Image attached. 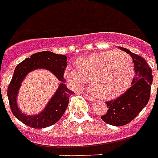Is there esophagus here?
Wrapping results in <instances>:
<instances>
[{
	"mask_svg": "<svg viewBox=\"0 0 158 158\" xmlns=\"http://www.w3.org/2000/svg\"><path fill=\"white\" fill-rule=\"evenodd\" d=\"M85 98H86L88 100H89L90 102H94V100H95V98H94V97L90 96V95H89V94H85Z\"/></svg>",
	"mask_w": 158,
	"mask_h": 158,
	"instance_id": "1",
	"label": "esophagus"
}]
</instances>
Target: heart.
<instances>
[{"label": "heart", "instance_id": "b5f03b06", "mask_svg": "<svg viewBox=\"0 0 158 158\" xmlns=\"http://www.w3.org/2000/svg\"><path fill=\"white\" fill-rule=\"evenodd\" d=\"M77 68H67V81L74 88H81L91 81V91L102 99L115 98L124 93L134 75L131 57L120 51L82 57L77 62Z\"/></svg>", "mask_w": 158, "mask_h": 158}]
</instances>
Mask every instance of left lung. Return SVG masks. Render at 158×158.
<instances>
[{
  "instance_id": "8db88e82",
  "label": "left lung",
  "mask_w": 158,
  "mask_h": 158,
  "mask_svg": "<svg viewBox=\"0 0 158 158\" xmlns=\"http://www.w3.org/2000/svg\"><path fill=\"white\" fill-rule=\"evenodd\" d=\"M119 48L132 57L135 74L131 87L120 97L107 102V111L101 116L104 122L115 126L127 125L145 107L149 101L152 84V69L146 60L126 48Z\"/></svg>"
}]
</instances>
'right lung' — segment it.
<instances>
[{"label":"right lung","instance_id":"add662e5","mask_svg":"<svg viewBox=\"0 0 158 158\" xmlns=\"http://www.w3.org/2000/svg\"><path fill=\"white\" fill-rule=\"evenodd\" d=\"M67 66V56L52 52H39L26 58L15 67L13 77L9 84L7 96L14 115L24 125L35 129H43L54 125L61 118L69 104V98L74 92L64 84V70ZM47 69L61 81L58 89L45 108L36 115L23 113L18 106V91L24 78L35 69Z\"/></svg>","mask_w":158,"mask_h":158}]
</instances>
